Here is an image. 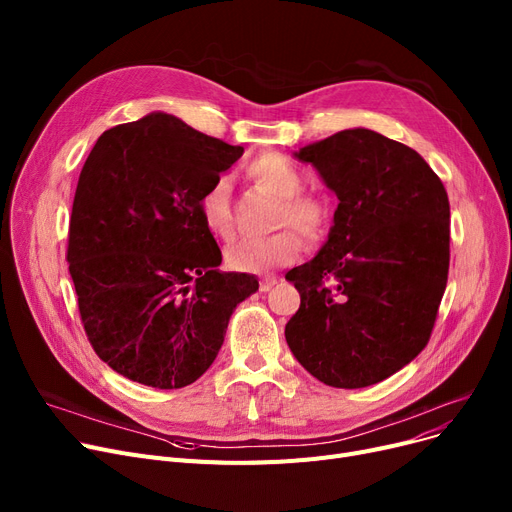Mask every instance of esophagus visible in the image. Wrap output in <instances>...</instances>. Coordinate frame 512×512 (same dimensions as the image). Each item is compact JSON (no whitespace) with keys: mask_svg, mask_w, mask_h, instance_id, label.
Wrapping results in <instances>:
<instances>
[{"mask_svg":"<svg viewBox=\"0 0 512 512\" xmlns=\"http://www.w3.org/2000/svg\"><path fill=\"white\" fill-rule=\"evenodd\" d=\"M276 284H278V278L265 276V278L259 282V290H261V292H267V290H272Z\"/></svg>","mask_w":512,"mask_h":512,"instance_id":"1","label":"esophagus"}]
</instances>
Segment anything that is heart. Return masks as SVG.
Here are the masks:
<instances>
[{
	"label": "heart",
	"mask_w": 512,
	"mask_h": 512,
	"mask_svg": "<svg viewBox=\"0 0 512 512\" xmlns=\"http://www.w3.org/2000/svg\"><path fill=\"white\" fill-rule=\"evenodd\" d=\"M247 174L267 193L280 199L276 211V226H290L307 242H317L326 234L330 224L328 205L311 195H301L303 174L292 161L280 153H265L253 159ZM199 215L205 230L215 238L228 240L234 234L230 182L228 178H215L199 203ZM301 253L297 234L282 230L270 238L238 240L226 251V263L236 272L267 274L280 265H288Z\"/></svg>",
	"instance_id": "b5f03b06"
}]
</instances>
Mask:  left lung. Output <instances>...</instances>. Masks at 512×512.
<instances>
[{
	"label": "left lung",
	"mask_w": 512,
	"mask_h": 512,
	"mask_svg": "<svg viewBox=\"0 0 512 512\" xmlns=\"http://www.w3.org/2000/svg\"><path fill=\"white\" fill-rule=\"evenodd\" d=\"M338 197L317 255L286 280L301 294L284 336L326 386L365 388L425 348L450 263L442 180L411 147L348 128L294 151Z\"/></svg>",
	"instance_id": "8db88e82"
}]
</instances>
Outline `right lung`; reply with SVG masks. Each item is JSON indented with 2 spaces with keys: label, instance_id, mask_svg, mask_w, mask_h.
I'll use <instances>...</instances> for the list:
<instances>
[{
  "label": "right lung",
  "instance_id": "right-lung-1",
  "mask_svg": "<svg viewBox=\"0 0 512 512\" xmlns=\"http://www.w3.org/2000/svg\"><path fill=\"white\" fill-rule=\"evenodd\" d=\"M240 145L166 112L105 130L80 172L68 263L85 332L114 371L174 390L218 357L251 274L220 272L201 222L203 193L242 155Z\"/></svg>",
  "mask_w": 512,
  "mask_h": 512
}]
</instances>
